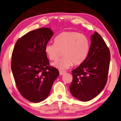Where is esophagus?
<instances>
[{
    "mask_svg": "<svg viewBox=\"0 0 121 121\" xmlns=\"http://www.w3.org/2000/svg\"><path fill=\"white\" fill-rule=\"evenodd\" d=\"M65 72H64V71H62V70H60L59 71V74H60V75H63L64 74H65Z\"/></svg>",
    "mask_w": 121,
    "mask_h": 121,
    "instance_id": "34e87169",
    "label": "esophagus"
}]
</instances>
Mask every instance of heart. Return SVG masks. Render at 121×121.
Returning a JSON list of instances; mask_svg holds the SVG:
<instances>
[{
  "label": "heart",
  "mask_w": 121,
  "mask_h": 121,
  "mask_svg": "<svg viewBox=\"0 0 121 121\" xmlns=\"http://www.w3.org/2000/svg\"><path fill=\"white\" fill-rule=\"evenodd\" d=\"M54 43H48L44 47V52L51 60L58 58L62 52L64 56L52 64L58 69H68L73 64L82 63L88 56L90 49V39L85 35L75 31H65L57 36Z\"/></svg>",
  "instance_id": "b5f03b06"
}]
</instances>
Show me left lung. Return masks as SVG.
<instances>
[{
  "mask_svg": "<svg viewBox=\"0 0 121 121\" xmlns=\"http://www.w3.org/2000/svg\"><path fill=\"white\" fill-rule=\"evenodd\" d=\"M110 52L101 36H91L90 49L86 59L72 70L69 89L72 95L82 101H88L99 95L107 82Z\"/></svg>",
  "mask_w": 121,
  "mask_h": 121,
  "instance_id": "8db88e82",
  "label": "left lung"
}]
</instances>
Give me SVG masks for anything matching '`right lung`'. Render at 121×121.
Here are the masks:
<instances>
[{"label": "right lung", "instance_id": "right-lung-1", "mask_svg": "<svg viewBox=\"0 0 121 121\" xmlns=\"http://www.w3.org/2000/svg\"><path fill=\"white\" fill-rule=\"evenodd\" d=\"M53 35L49 28L28 32L16 42L11 68L16 86L29 101L37 103L48 96L59 71L50 67L44 47Z\"/></svg>", "mask_w": 121, "mask_h": 121}]
</instances>
